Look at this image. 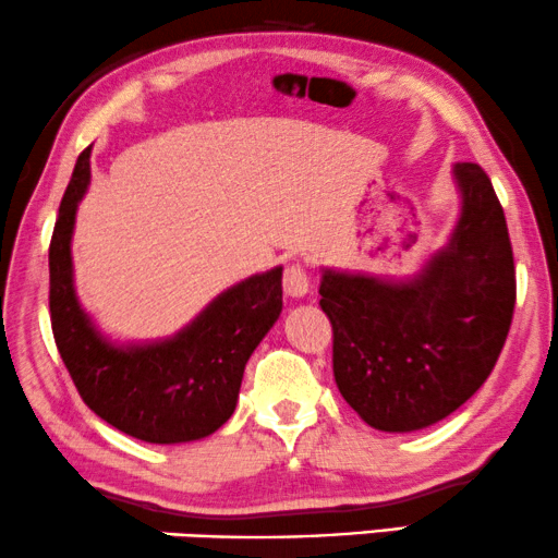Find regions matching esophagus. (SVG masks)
I'll list each match as a JSON object with an SVG mask.
<instances>
[{"instance_id":"esophagus-1","label":"esophagus","mask_w":558,"mask_h":558,"mask_svg":"<svg viewBox=\"0 0 558 558\" xmlns=\"http://www.w3.org/2000/svg\"><path fill=\"white\" fill-rule=\"evenodd\" d=\"M282 288H286L288 295L303 298L311 290V278L301 263H290L286 268V276H282Z\"/></svg>"}]
</instances>
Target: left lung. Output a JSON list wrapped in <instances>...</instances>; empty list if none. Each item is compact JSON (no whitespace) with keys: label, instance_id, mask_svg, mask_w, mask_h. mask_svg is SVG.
Wrapping results in <instances>:
<instances>
[{"label":"left lung","instance_id":"obj_1","mask_svg":"<svg viewBox=\"0 0 558 558\" xmlns=\"http://www.w3.org/2000/svg\"><path fill=\"white\" fill-rule=\"evenodd\" d=\"M458 225L417 276L381 280L324 268L341 397L381 433H414L468 402L504 349L515 268L504 207L477 163H454Z\"/></svg>","mask_w":558,"mask_h":558}]
</instances>
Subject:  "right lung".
Returning a JSON list of instances; mask_svg holds the SVG:
<instances>
[{
    "label": "right lung",
    "mask_w": 558,
    "mask_h": 558,
    "mask_svg": "<svg viewBox=\"0 0 558 558\" xmlns=\"http://www.w3.org/2000/svg\"><path fill=\"white\" fill-rule=\"evenodd\" d=\"M90 184V148L77 156L50 242V318L83 402L121 433L154 445L192 442L232 417L242 374L282 311V268L219 293L190 326L161 341L113 343L73 286L75 211Z\"/></svg>",
    "instance_id": "add662e5"
}]
</instances>
